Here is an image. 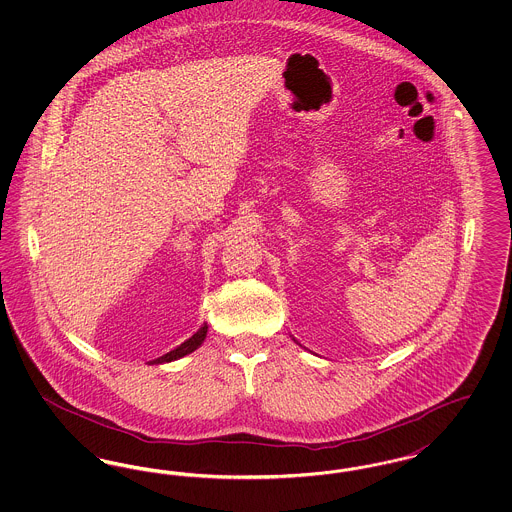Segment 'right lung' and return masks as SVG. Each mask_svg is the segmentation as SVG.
<instances>
[{
    "label": "right lung",
    "instance_id": "add662e5",
    "mask_svg": "<svg viewBox=\"0 0 512 512\" xmlns=\"http://www.w3.org/2000/svg\"><path fill=\"white\" fill-rule=\"evenodd\" d=\"M205 336H207V324H203V326L195 332L192 338H188L184 343H180L176 349H172V351H169L167 355H163V357H159V359H153V361H151V365L171 363V361H176V359H180V357H184V355L192 353V351H195V349L203 343Z\"/></svg>",
    "mask_w": 512,
    "mask_h": 512
}]
</instances>
